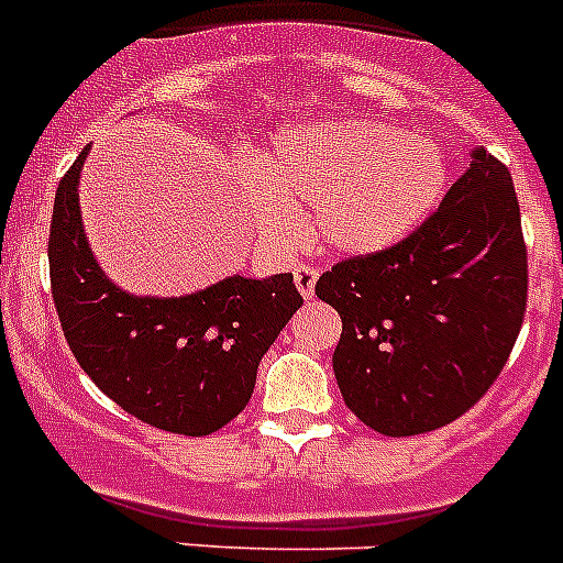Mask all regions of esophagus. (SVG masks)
Returning a JSON list of instances; mask_svg holds the SVG:
<instances>
[{"instance_id": "1", "label": "esophagus", "mask_w": 563, "mask_h": 563, "mask_svg": "<svg viewBox=\"0 0 563 563\" xmlns=\"http://www.w3.org/2000/svg\"><path fill=\"white\" fill-rule=\"evenodd\" d=\"M318 267L316 265H298L296 271H292V278H296V287L298 292L305 298H312L316 296V282H318Z\"/></svg>"}]
</instances>
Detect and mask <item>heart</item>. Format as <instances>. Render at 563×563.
Masks as SVG:
<instances>
[{"mask_svg": "<svg viewBox=\"0 0 563 563\" xmlns=\"http://www.w3.org/2000/svg\"><path fill=\"white\" fill-rule=\"evenodd\" d=\"M245 183L251 217L273 245H292V206H312V233L338 253L395 245L440 200L445 157L406 129L375 121L287 123Z\"/></svg>", "mask_w": 563, "mask_h": 563, "instance_id": "heart-1", "label": "heart"}]
</instances>
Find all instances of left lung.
<instances>
[{"label":"left lung","instance_id":"8db88e82","mask_svg":"<svg viewBox=\"0 0 563 563\" xmlns=\"http://www.w3.org/2000/svg\"><path fill=\"white\" fill-rule=\"evenodd\" d=\"M341 316L332 355L352 415L386 437L442 429L474 409L514 352L527 245L514 177L487 148L409 236L321 273Z\"/></svg>","mask_w":563,"mask_h":563}]
</instances>
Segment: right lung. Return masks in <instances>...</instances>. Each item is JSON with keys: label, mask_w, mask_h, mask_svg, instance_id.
Masks as SVG:
<instances>
[{"label": "right lung", "mask_w": 563, "mask_h": 563, "mask_svg": "<svg viewBox=\"0 0 563 563\" xmlns=\"http://www.w3.org/2000/svg\"><path fill=\"white\" fill-rule=\"evenodd\" d=\"M87 148L58 183L49 220V287L64 338L98 389L137 420L206 437L245 409L258 361L305 305L292 273L231 276L183 298L118 290L87 245L78 177Z\"/></svg>", "instance_id": "1"}]
</instances>
